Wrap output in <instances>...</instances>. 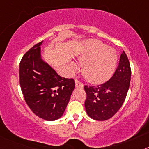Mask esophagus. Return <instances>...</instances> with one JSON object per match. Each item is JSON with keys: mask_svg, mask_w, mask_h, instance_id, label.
Wrapping results in <instances>:
<instances>
[{"mask_svg": "<svg viewBox=\"0 0 149 149\" xmlns=\"http://www.w3.org/2000/svg\"><path fill=\"white\" fill-rule=\"evenodd\" d=\"M75 86L77 88H83L84 87V84L81 81H79L77 79H75Z\"/></svg>", "mask_w": 149, "mask_h": 149, "instance_id": "obj_1", "label": "esophagus"}]
</instances>
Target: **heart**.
<instances>
[{
	"instance_id": "b5f03b06",
	"label": "heart",
	"mask_w": 149,
	"mask_h": 149,
	"mask_svg": "<svg viewBox=\"0 0 149 149\" xmlns=\"http://www.w3.org/2000/svg\"><path fill=\"white\" fill-rule=\"evenodd\" d=\"M82 64L84 77L93 84H102L112 77L116 68L118 54L115 48L97 39L85 42L78 56ZM72 70L75 72L77 66L71 63Z\"/></svg>"
}]
</instances>
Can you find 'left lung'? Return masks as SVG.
<instances>
[{"label":"left lung","instance_id":"obj_1","mask_svg":"<svg viewBox=\"0 0 149 149\" xmlns=\"http://www.w3.org/2000/svg\"><path fill=\"white\" fill-rule=\"evenodd\" d=\"M131 70L128 58L123 51L113 75L98 86H84L86 93L85 108L90 118L104 121L113 116L125 100L131 82Z\"/></svg>","mask_w":149,"mask_h":149}]
</instances>
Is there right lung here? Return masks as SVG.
Here are the masks:
<instances>
[{
    "label": "right lung",
    "instance_id": "obj_1",
    "mask_svg": "<svg viewBox=\"0 0 149 149\" xmlns=\"http://www.w3.org/2000/svg\"><path fill=\"white\" fill-rule=\"evenodd\" d=\"M27 51L19 64V82L26 103L39 118L60 119L75 88L73 78L62 77L41 57L40 45Z\"/></svg>",
    "mask_w": 149,
    "mask_h": 149
}]
</instances>
